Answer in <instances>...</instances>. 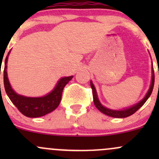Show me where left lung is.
Segmentation results:
<instances>
[{
  "label": "left lung",
  "mask_w": 159,
  "mask_h": 159,
  "mask_svg": "<svg viewBox=\"0 0 159 159\" xmlns=\"http://www.w3.org/2000/svg\"><path fill=\"white\" fill-rule=\"evenodd\" d=\"M154 83H155V75H154V70L152 69V83H151L150 89H149L148 93L146 94L145 97L140 102H139L138 104L134 105V106L131 107V108H127V109H124L121 111H116V110H111L109 108H107L105 107L102 106V104L99 102L98 98L97 92H96V90L94 89V84H92V82L91 81V88L92 89V94H93V100H94V104L95 105L96 108H98L100 111H102V113L105 114V115H108V116L114 117V118H126V117H129L130 115H133L134 112L137 111L145 103L148 98L150 97L151 94L152 92V90L154 88Z\"/></svg>",
  "instance_id": "8db88e82"
}]
</instances>
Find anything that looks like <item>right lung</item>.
<instances>
[{"label":"right lung","instance_id":"1","mask_svg":"<svg viewBox=\"0 0 159 159\" xmlns=\"http://www.w3.org/2000/svg\"><path fill=\"white\" fill-rule=\"evenodd\" d=\"M8 54L5 58V65L4 69V89L10 100L17 107L19 111L28 118H38L44 116L56 109L61 100V94L64 88L72 79L73 76L61 78L54 89L44 97L29 98L20 95L14 92V90L11 89L7 78V62Z\"/></svg>","mask_w":159,"mask_h":159}]
</instances>
